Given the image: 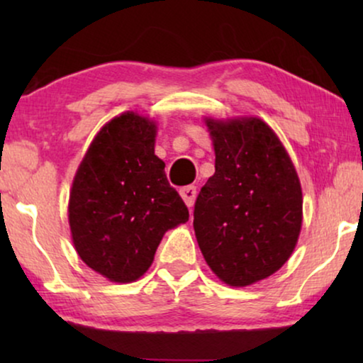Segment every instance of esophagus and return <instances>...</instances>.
I'll return each instance as SVG.
<instances>
[{
	"mask_svg": "<svg viewBox=\"0 0 363 363\" xmlns=\"http://www.w3.org/2000/svg\"><path fill=\"white\" fill-rule=\"evenodd\" d=\"M180 195L183 198V201L186 203V206H193V203H195V198H196V186L188 185V186L180 188Z\"/></svg>",
	"mask_w": 363,
	"mask_h": 363,
	"instance_id": "esophagus-1",
	"label": "esophagus"
}]
</instances>
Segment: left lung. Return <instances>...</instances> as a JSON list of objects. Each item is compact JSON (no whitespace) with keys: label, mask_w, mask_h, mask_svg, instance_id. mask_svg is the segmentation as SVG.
Wrapping results in <instances>:
<instances>
[{"label":"left lung","mask_w":363,"mask_h":363,"mask_svg":"<svg viewBox=\"0 0 363 363\" xmlns=\"http://www.w3.org/2000/svg\"><path fill=\"white\" fill-rule=\"evenodd\" d=\"M215 175L195 201L193 228L211 271L242 287L274 274L294 251L302 225L296 168L261 118L206 121Z\"/></svg>","instance_id":"left-lung-1"}]
</instances>
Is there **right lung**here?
Returning <instances> with one entry per match:
<instances>
[{
    "instance_id": "1",
    "label": "right lung",
    "mask_w": 363,
    "mask_h": 363,
    "mask_svg": "<svg viewBox=\"0 0 363 363\" xmlns=\"http://www.w3.org/2000/svg\"><path fill=\"white\" fill-rule=\"evenodd\" d=\"M155 133V123L133 112L112 118L74 177V246L89 267L116 282L143 276L165 231L190 216L153 150Z\"/></svg>"
}]
</instances>
